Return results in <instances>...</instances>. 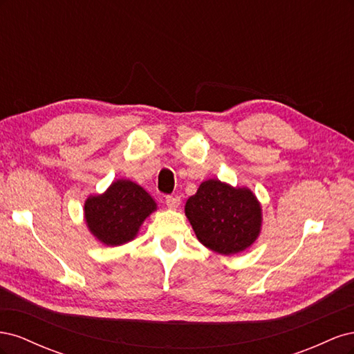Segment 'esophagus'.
<instances>
[{
	"mask_svg": "<svg viewBox=\"0 0 354 354\" xmlns=\"http://www.w3.org/2000/svg\"><path fill=\"white\" fill-rule=\"evenodd\" d=\"M165 203H167L168 208L176 209L180 205V198L178 196H167L165 198Z\"/></svg>",
	"mask_w": 354,
	"mask_h": 354,
	"instance_id": "obj_1",
	"label": "esophagus"
}]
</instances>
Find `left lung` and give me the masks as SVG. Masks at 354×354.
<instances>
[{
    "label": "left lung",
    "instance_id": "obj_1",
    "mask_svg": "<svg viewBox=\"0 0 354 354\" xmlns=\"http://www.w3.org/2000/svg\"><path fill=\"white\" fill-rule=\"evenodd\" d=\"M185 212L199 242L218 254L245 251L261 232V205L252 192L216 178L201 183Z\"/></svg>",
    "mask_w": 354,
    "mask_h": 354
}]
</instances>
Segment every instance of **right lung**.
<instances>
[{"mask_svg": "<svg viewBox=\"0 0 354 354\" xmlns=\"http://www.w3.org/2000/svg\"><path fill=\"white\" fill-rule=\"evenodd\" d=\"M156 209V202L130 180H116L103 195L84 203V217L90 232L102 243L118 246L133 241L143 221Z\"/></svg>", "mask_w": 354, "mask_h": 354, "instance_id": "1", "label": "right lung"}]
</instances>
